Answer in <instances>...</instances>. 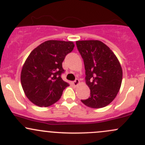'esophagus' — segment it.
Listing matches in <instances>:
<instances>
[{
	"instance_id": "esophagus-1",
	"label": "esophagus",
	"mask_w": 145,
	"mask_h": 145,
	"mask_svg": "<svg viewBox=\"0 0 145 145\" xmlns=\"http://www.w3.org/2000/svg\"><path fill=\"white\" fill-rule=\"evenodd\" d=\"M78 83H79V80H78V78H76V79L75 81L72 82V84L74 85V86H78Z\"/></svg>"
}]
</instances>
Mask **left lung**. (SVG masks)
<instances>
[{
  "label": "left lung",
  "mask_w": 145,
  "mask_h": 145,
  "mask_svg": "<svg viewBox=\"0 0 145 145\" xmlns=\"http://www.w3.org/2000/svg\"><path fill=\"white\" fill-rule=\"evenodd\" d=\"M77 48L84 62L86 83L90 96L81 102L94 109L110 104L121 88L123 71L117 57L100 40H78Z\"/></svg>",
  "instance_id": "1"
}]
</instances>
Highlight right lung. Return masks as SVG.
Wrapping results in <instances>:
<instances>
[{
  "instance_id": "obj_1",
  "label": "right lung",
  "mask_w": 145,
  "mask_h": 145,
  "mask_svg": "<svg viewBox=\"0 0 145 145\" xmlns=\"http://www.w3.org/2000/svg\"><path fill=\"white\" fill-rule=\"evenodd\" d=\"M74 48L71 41L47 40L29 54L22 69L21 83L32 103L46 107L60 99L69 86L61 77L62 62Z\"/></svg>"
}]
</instances>
